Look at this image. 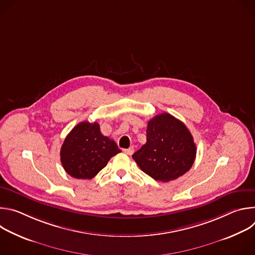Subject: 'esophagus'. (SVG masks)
<instances>
[{
  "label": "esophagus",
  "mask_w": 255,
  "mask_h": 255,
  "mask_svg": "<svg viewBox=\"0 0 255 255\" xmlns=\"http://www.w3.org/2000/svg\"><path fill=\"white\" fill-rule=\"evenodd\" d=\"M123 151H124L126 154H128V155H132L133 152H134V147L131 146V147L127 148V149H123Z\"/></svg>",
  "instance_id": "obj_1"
}]
</instances>
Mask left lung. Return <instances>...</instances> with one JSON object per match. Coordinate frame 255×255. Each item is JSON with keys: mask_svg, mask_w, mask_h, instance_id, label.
<instances>
[{"mask_svg": "<svg viewBox=\"0 0 255 255\" xmlns=\"http://www.w3.org/2000/svg\"><path fill=\"white\" fill-rule=\"evenodd\" d=\"M196 154V144L187 126L162 113L149 120L146 143L132 157L145 173L166 183L189 171Z\"/></svg>", "mask_w": 255, "mask_h": 255, "instance_id": "8db88e82", "label": "left lung"}]
</instances>
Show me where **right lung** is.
I'll return each mask as SVG.
<instances>
[{"label":"right lung","instance_id":"add662e5","mask_svg":"<svg viewBox=\"0 0 255 255\" xmlns=\"http://www.w3.org/2000/svg\"><path fill=\"white\" fill-rule=\"evenodd\" d=\"M119 152L118 145L101 133L97 122L84 121L65 137L60 149V161L72 177L91 179Z\"/></svg>","mask_w":255,"mask_h":255}]
</instances>
